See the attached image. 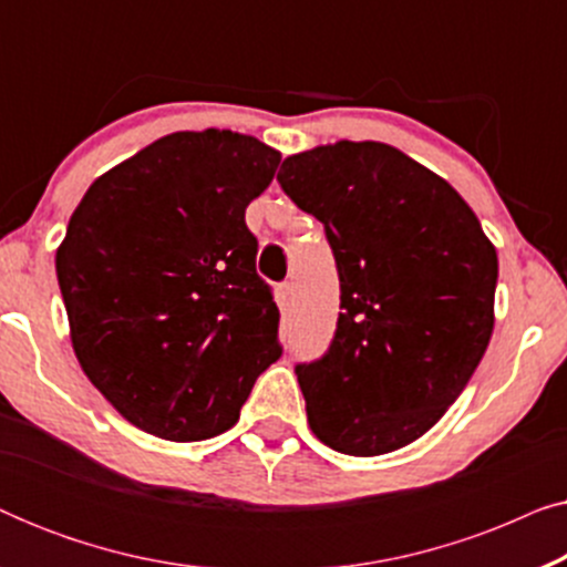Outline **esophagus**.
Wrapping results in <instances>:
<instances>
[{"label": "esophagus", "instance_id": "obj_1", "mask_svg": "<svg viewBox=\"0 0 567 567\" xmlns=\"http://www.w3.org/2000/svg\"><path fill=\"white\" fill-rule=\"evenodd\" d=\"M278 293H281L284 305H291L293 297H297V286H293V281H284L281 286H278Z\"/></svg>", "mask_w": 567, "mask_h": 567}]
</instances>
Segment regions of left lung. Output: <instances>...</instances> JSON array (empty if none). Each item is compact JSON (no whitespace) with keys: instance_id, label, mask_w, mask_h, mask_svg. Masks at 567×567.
<instances>
[{"instance_id":"8db88e82","label":"left lung","mask_w":567,"mask_h":567,"mask_svg":"<svg viewBox=\"0 0 567 567\" xmlns=\"http://www.w3.org/2000/svg\"><path fill=\"white\" fill-rule=\"evenodd\" d=\"M278 183L322 221L340 278L328 351L297 363L315 436L351 456L421 439L493 336L498 255L444 177L379 142L286 157Z\"/></svg>"}]
</instances>
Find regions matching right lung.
<instances>
[{"label":"right lung","instance_id":"right-lung-1","mask_svg":"<svg viewBox=\"0 0 567 567\" xmlns=\"http://www.w3.org/2000/svg\"><path fill=\"white\" fill-rule=\"evenodd\" d=\"M278 162L255 136L177 131L97 177L69 219L56 276L74 353L152 436H219L281 359L245 224Z\"/></svg>","mask_w":567,"mask_h":567}]
</instances>
